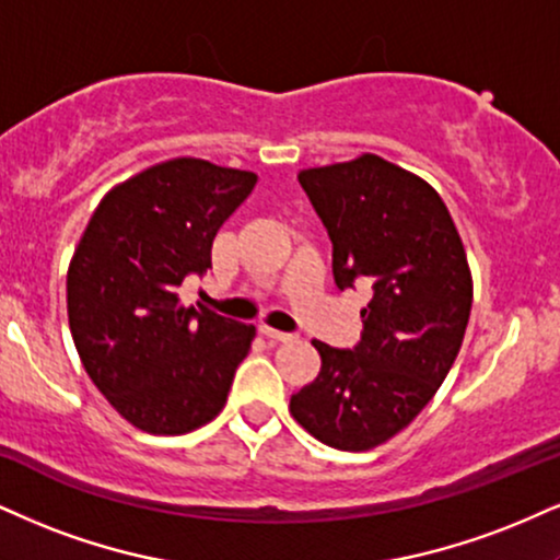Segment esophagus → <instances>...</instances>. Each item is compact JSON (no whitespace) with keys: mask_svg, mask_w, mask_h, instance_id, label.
<instances>
[{"mask_svg":"<svg viewBox=\"0 0 560 560\" xmlns=\"http://www.w3.org/2000/svg\"><path fill=\"white\" fill-rule=\"evenodd\" d=\"M260 334L266 336V339H271V341H292L294 339V334L276 331V328H271V326H260Z\"/></svg>","mask_w":560,"mask_h":560,"instance_id":"esophagus-1","label":"esophagus"}]
</instances>
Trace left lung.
<instances>
[{
  "mask_svg": "<svg viewBox=\"0 0 560 560\" xmlns=\"http://www.w3.org/2000/svg\"><path fill=\"white\" fill-rule=\"evenodd\" d=\"M334 242V279L373 287L360 310L362 341L334 349L315 339L318 378L289 412L339 451H370L401 433L446 381L472 310V271L433 185L362 153L298 174Z\"/></svg>",
  "mask_w": 560,
  "mask_h": 560,
  "instance_id": "left-lung-1",
  "label": "left lung"
}]
</instances>
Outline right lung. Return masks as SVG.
Wrapping results in <instances>:
<instances>
[{"label":"right lung","instance_id":"add662e5","mask_svg":"<svg viewBox=\"0 0 560 560\" xmlns=\"http://www.w3.org/2000/svg\"><path fill=\"white\" fill-rule=\"evenodd\" d=\"M255 182L206 159L161 161L101 198L72 253L67 318L80 362L143 433L211 422L250 352L255 326L185 305L179 287L211 268L215 232Z\"/></svg>","mask_w":560,"mask_h":560}]
</instances>
